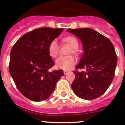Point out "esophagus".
<instances>
[{"label": "esophagus", "mask_w": 125, "mask_h": 125, "mask_svg": "<svg viewBox=\"0 0 125 125\" xmlns=\"http://www.w3.org/2000/svg\"><path fill=\"white\" fill-rule=\"evenodd\" d=\"M68 73V71H64V75H66Z\"/></svg>", "instance_id": "esophagus-1"}]
</instances>
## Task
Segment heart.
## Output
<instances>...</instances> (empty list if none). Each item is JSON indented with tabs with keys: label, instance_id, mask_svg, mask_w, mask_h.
Returning a JSON list of instances; mask_svg holds the SVG:
<instances>
[{
	"label": "heart",
	"instance_id": "1",
	"mask_svg": "<svg viewBox=\"0 0 125 125\" xmlns=\"http://www.w3.org/2000/svg\"><path fill=\"white\" fill-rule=\"evenodd\" d=\"M63 41L71 46V48L69 52V54H76L78 53V47L79 46V43L76 37L72 36H67L63 39ZM59 51V42L56 39H53L51 41L48 46V52H49V56L53 58L56 57L58 56ZM76 62V59L73 56H61L56 59V66L58 69L69 70L74 66Z\"/></svg>",
	"mask_w": 125,
	"mask_h": 125
}]
</instances>
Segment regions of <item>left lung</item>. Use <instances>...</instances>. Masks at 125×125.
<instances>
[{
  "label": "left lung",
  "instance_id": "1",
  "mask_svg": "<svg viewBox=\"0 0 125 125\" xmlns=\"http://www.w3.org/2000/svg\"><path fill=\"white\" fill-rule=\"evenodd\" d=\"M67 31L81 41L84 53L73 73L75 79L71 84L79 98L92 100L105 93L115 77L117 56L112 42L108 37L90 28ZM85 69L79 72L78 69Z\"/></svg>",
  "mask_w": 125,
  "mask_h": 125
}]
</instances>
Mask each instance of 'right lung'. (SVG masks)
I'll return each instance as SVG.
<instances>
[{
    "label": "right lung",
    "mask_w": 125,
    "mask_h": 125,
    "mask_svg": "<svg viewBox=\"0 0 125 125\" xmlns=\"http://www.w3.org/2000/svg\"><path fill=\"white\" fill-rule=\"evenodd\" d=\"M63 29H35L19 38L11 49L9 72L19 91L30 100L40 101L49 98L63 70L49 69L54 62L48 52L51 41Z\"/></svg>",
    "instance_id": "1"
}]
</instances>
